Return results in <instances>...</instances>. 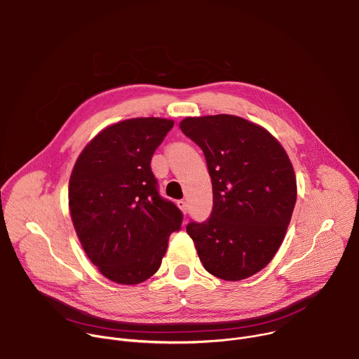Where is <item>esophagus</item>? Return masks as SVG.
<instances>
[{
    "label": "esophagus",
    "instance_id": "esophagus-1",
    "mask_svg": "<svg viewBox=\"0 0 359 359\" xmlns=\"http://www.w3.org/2000/svg\"><path fill=\"white\" fill-rule=\"evenodd\" d=\"M177 206H179V209H180L184 215L187 213L189 206H187V201H186V200H179V201H177Z\"/></svg>",
    "mask_w": 359,
    "mask_h": 359
}]
</instances>
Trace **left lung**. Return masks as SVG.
<instances>
[{
    "instance_id": "8db88e82",
    "label": "left lung",
    "mask_w": 359,
    "mask_h": 359,
    "mask_svg": "<svg viewBox=\"0 0 359 359\" xmlns=\"http://www.w3.org/2000/svg\"><path fill=\"white\" fill-rule=\"evenodd\" d=\"M180 129L203 150L213 186L210 217L186 226L203 267L226 281L259 273L280 248L297 200L285 150L233 115L186 118Z\"/></svg>"
}]
</instances>
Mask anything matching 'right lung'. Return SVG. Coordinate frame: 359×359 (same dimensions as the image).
Returning a JSON list of instances; mask_svg holds the SVG:
<instances>
[{"mask_svg":"<svg viewBox=\"0 0 359 359\" xmlns=\"http://www.w3.org/2000/svg\"><path fill=\"white\" fill-rule=\"evenodd\" d=\"M175 122L136 118L96 135L69 179V210L93 266L119 284L155 274L183 213L159 193L150 162Z\"/></svg>","mask_w":359,"mask_h":359,"instance_id":"1","label":"right lung"}]
</instances>
